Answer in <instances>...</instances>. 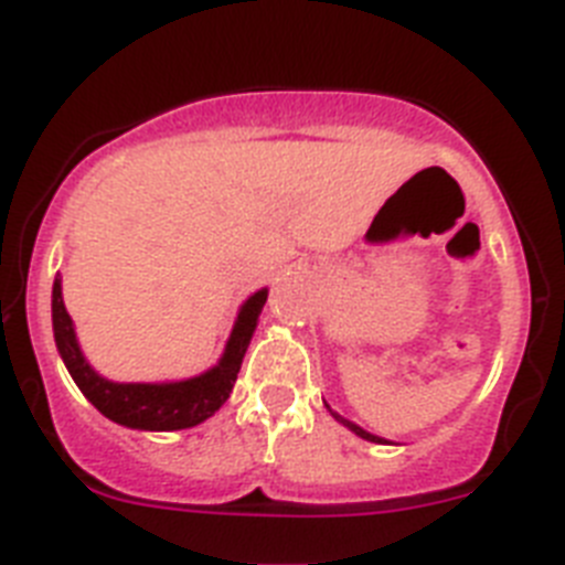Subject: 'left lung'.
Segmentation results:
<instances>
[{"instance_id": "obj_1", "label": "left lung", "mask_w": 565, "mask_h": 565, "mask_svg": "<svg viewBox=\"0 0 565 565\" xmlns=\"http://www.w3.org/2000/svg\"><path fill=\"white\" fill-rule=\"evenodd\" d=\"M332 415H335V412H332ZM335 420H341L343 426H347V429H352L358 435V438H364V440H372V444H386L384 438H377V435H372V431H366V429H361V426L358 424H352V420H347V418H341V415H335Z\"/></svg>"}]
</instances>
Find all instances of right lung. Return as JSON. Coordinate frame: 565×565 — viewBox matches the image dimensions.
I'll return each mask as SVG.
<instances>
[{
	"mask_svg": "<svg viewBox=\"0 0 565 565\" xmlns=\"http://www.w3.org/2000/svg\"><path fill=\"white\" fill-rule=\"evenodd\" d=\"M267 303V289H258L255 296L244 301L242 312L235 318V327L230 332L227 350L222 361L207 370L204 375L188 377V381H173V384H113L107 377L93 370L78 350L73 321L62 301V278L53 281V338L56 350L65 361L67 372L76 381L87 401L105 415L130 429L147 431H173L190 429V426L207 420L218 412V406L230 398L235 377L242 370L244 352L249 347V338L255 332V323Z\"/></svg>",
	"mask_w": 565,
	"mask_h": 565,
	"instance_id": "add662e5",
	"label": "right lung"
}]
</instances>
